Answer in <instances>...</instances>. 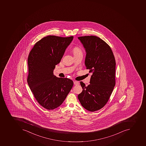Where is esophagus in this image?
<instances>
[{
    "instance_id": "obj_1",
    "label": "esophagus",
    "mask_w": 146,
    "mask_h": 146,
    "mask_svg": "<svg viewBox=\"0 0 146 146\" xmlns=\"http://www.w3.org/2000/svg\"><path fill=\"white\" fill-rule=\"evenodd\" d=\"M74 85H78L79 84V82L78 81H74Z\"/></svg>"
}]
</instances>
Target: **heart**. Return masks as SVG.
Instances as JSON below:
<instances>
[{"instance_id":"b5f03b06","label":"heart","mask_w":146,"mask_h":146,"mask_svg":"<svg viewBox=\"0 0 146 146\" xmlns=\"http://www.w3.org/2000/svg\"><path fill=\"white\" fill-rule=\"evenodd\" d=\"M72 52L74 53V55H76L83 53V52H82V50L81 49V48H79V47H78V46H75V47H74L73 49H72Z\"/></svg>"}]
</instances>
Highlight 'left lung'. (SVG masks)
I'll return each mask as SVG.
<instances>
[{"mask_svg":"<svg viewBox=\"0 0 146 146\" xmlns=\"http://www.w3.org/2000/svg\"><path fill=\"white\" fill-rule=\"evenodd\" d=\"M78 39L86 51V69L92 74L89 85L80 82L83 91L78 99L85 109L95 111L107 103L115 87V56L110 46L98 37L84 36Z\"/></svg>","mask_w":146,"mask_h":146,"instance_id":"1","label":"left lung"}]
</instances>
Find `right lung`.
I'll return each mask as SVG.
<instances>
[{
    "label": "right lung",
    "mask_w": 146,
    "mask_h": 146,
    "mask_svg": "<svg viewBox=\"0 0 146 146\" xmlns=\"http://www.w3.org/2000/svg\"><path fill=\"white\" fill-rule=\"evenodd\" d=\"M73 38L44 37L35 44L29 53L28 84L36 100L48 110L61 106L74 84L71 79L58 78L53 74Z\"/></svg>",
    "instance_id": "obj_1"
}]
</instances>
